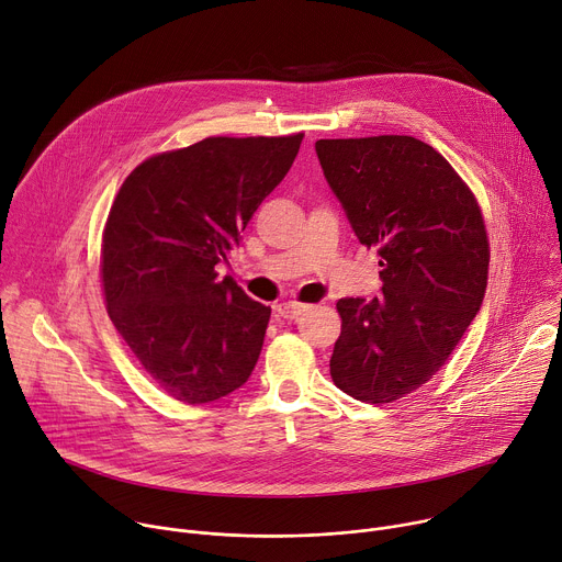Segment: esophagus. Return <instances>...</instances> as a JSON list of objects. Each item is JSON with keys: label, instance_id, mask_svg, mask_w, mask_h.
<instances>
[{"label": "esophagus", "instance_id": "obj_1", "mask_svg": "<svg viewBox=\"0 0 562 562\" xmlns=\"http://www.w3.org/2000/svg\"><path fill=\"white\" fill-rule=\"evenodd\" d=\"M307 310H310L307 304H300V302H280L278 307H276L278 316L284 318V321H295L297 316H302Z\"/></svg>", "mask_w": 562, "mask_h": 562}]
</instances>
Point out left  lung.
<instances>
[{
  "mask_svg": "<svg viewBox=\"0 0 562 562\" xmlns=\"http://www.w3.org/2000/svg\"><path fill=\"white\" fill-rule=\"evenodd\" d=\"M325 179L368 248L381 293L340 297L329 372L349 396L392 403L430 381L482 307L488 239L471 188L415 136L321 138Z\"/></svg>",
  "mask_w": 562,
  "mask_h": 562,
  "instance_id": "left-lung-1",
  "label": "left lung"
}]
</instances>
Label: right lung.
<instances>
[{"label":"right lung","mask_w":562,"mask_h":562,"mask_svg":"<svg viewBox=\"0 0 562 562\" xmlns=\"http://www.w3.org/2000/svg\"><path fill=\"white\" fill-rule=\"evenodd\" d=\"M302 136L203 138L143 161L114 199L100 255L108 314L177 401L222 398L260 359L271 307L220 278L217 265H228Z\"/></svg>","instance_id":"1"}]
</instances>
